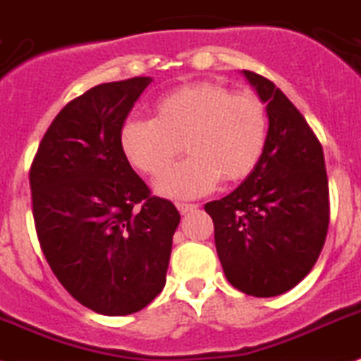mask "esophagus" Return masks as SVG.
Segmentation results:
<instances>
[{
    "label": "esophagus",
    "mask_w": 361,
    "mask_h": 361,
    "mask_svg": "<svg viewBox=\"0 0 361 361\" xmlns=\"http://www.w3.org/2000/svg\"><path fill=\"white\" fill-rule=\"evenodd\" d=\"M197 208V204H188V202H177V210L180 214H188V212H193Z\"/></svg>",
    "instance_id": "1"
}]
</instances>
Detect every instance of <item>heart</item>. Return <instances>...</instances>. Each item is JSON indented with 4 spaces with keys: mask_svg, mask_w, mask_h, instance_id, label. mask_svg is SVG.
Wrapping results in <instances>:
<instances>
[{
    "mask_svg": "<svg viewBox=\"0 0 361 361\" xmlns=\"http://www.w3.org/2000/svg\"><path fill=\"white\" fill-rule=\"evenodd\" d=\"M269 140V113L257 94L219 82H192L164 92L153 118L131 116L118 133L120 151L147 177H159L180 153L190 159L157 180V192L195 197L221 178L235 184L254 173Z\"/></svg>",
    "mask_w": 361,
    "mask_h": 361,
    "instance_id": "obj_1",
    "label": "heart"
}]
</instances>
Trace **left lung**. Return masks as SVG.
Returning a JSON list of instances; mask_svg holds the SVG:
<instances>
[{
    "instance_id": "1",
    "label": "left lung",
    "mask_w": 361,
    "mask_h": 361,
    "mask_svg": "<svg viewBox=\"0 0 361 361\" xmlns=\"http://www.w3.org/2000/svg\"><path fill=\"white\" fill-rule=\"evenodd\" d=\"M269 113L259 164L230 195L206 202L224 276L237 290L272 298L312 270L329 228V180L319 140L264 76L243 71Z\"/></svg>"
}]
</instances>
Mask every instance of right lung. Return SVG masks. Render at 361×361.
<instances>
[{
	"instance_id": "add662e5",
	"label": "right lung",
	"mask_w": 361,
	"mask_h": 361,
	"mask_svg": "<svg viewBox=\"0 0 361 361\" xmlns=\"http://www.w3.org/2000/svg\"><path fill=\"white\" fill-rule=\"evenodd\" d=\"M153 80L85 91L52 120L30 168L39 245L76 301L106 316L142 310L166 285L177 208L124 159L122 124Z\"/></svg>"
}]
</instances>
